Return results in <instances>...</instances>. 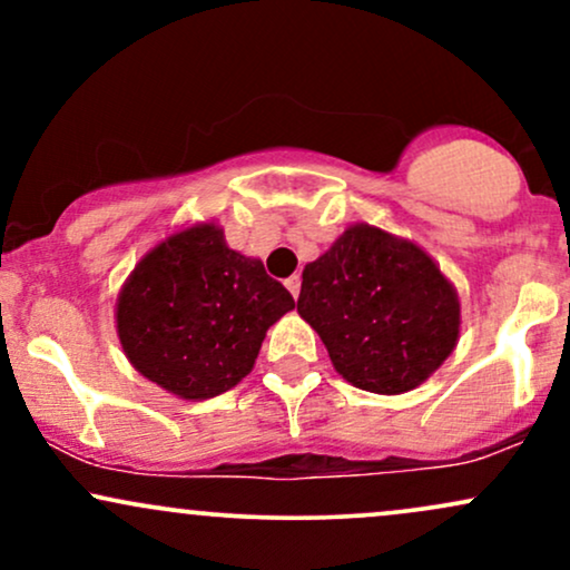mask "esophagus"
Masks as SVG:
<instances>
[{"label": "esophagus", "mask_w": 570, "mask_h": 570, "mask_svg": "<svg viewBox=\"0 0 570 570\" xmlns=\"http://www.w3.org/2000/svg\"><path fill=\"white\" fill-rule=\"evenodd\" d=\"M299 286H303V278H299V276H292V278H286V289L292 292V297H294V299L299 297Z\"/></svg>", "instance_id": "esophagus-1"}]
</instances>
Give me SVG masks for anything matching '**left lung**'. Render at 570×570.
Segmentation results:
<instances>
[{
  "label": "left lung",
  "mask_w": 570,
  "mask_h": 570,
  "mask_svg": "<svg viewBox=\"0 0 570 570\" xmlns=\"http://www.w3.org/2000/svg\"><path fill=\"white\" fill-rule=\"evenodd\" d=\"M297 313L345 381L385 396L429 381L461 335L458 292L440 265L367 222L305 265Z\"/></svg>",
  "instance_id": "1"
}]
</instances>
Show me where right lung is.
<instances>
[{"label": "right lung", "instance_id": "right-lung-1", "mask_svg": "<svg viewBox=\"0 0 570 570\" xmlns=\"http://www.w3.org/2000/svg\"><path fill=\"white\" fill-rule=\"evenodd\" d=\"M294 307L263 259L198 222L155 244L117 294L115 322L136 372L168 394L203 402L252 372L273 324Z\"/></svg>", "mask_w": 570, "mask_h": 570}]
</instances>
